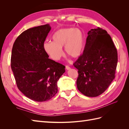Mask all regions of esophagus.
Segmentation results:
<instances>
[{
  "label": "esophagus",
  "instance_id": "obj_1",
  "mask_svg": "<svg viewBox=\"0 0 129 129\" xmlns=\"http://www.w3.org/2000/svg\"><path fill=\"white\" fill-rule=\"evenodd\" d=\"M66 69H67V70H69V69H71V68H70L69 66H66Z\"/></svg>",
  "mask_w": 129,
  "mask_h": 129
}]
</instances>
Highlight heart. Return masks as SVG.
<instances>
[{
  "instance_id": "heart-1",
  "label": "heart",
  "mask_w": 129,
  "mask_h": 129,
  "mask_svg": "<svg viewBox=\"0 0 129 129\" xmlns=\"http://www.w3.org/2000/svg\"><path fill=\"white\" fill-rule=\"evenodd\" d=\"M52 42H45L43 49L54 61H58L65 52L74 58L80 57L84 49V37L83 32L78 28H61L54 32Z\"/></svg>"
}]
</instances>
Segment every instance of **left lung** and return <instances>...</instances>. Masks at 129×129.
<instances>
[{
    "instance_id": "1",
    "label": "left lung",
    "mask_w": 129,
    "mask_h": 129,
    "mask_svg": "<svg viewBox=\"0 0 129 129\" xmlns=\"http://www.w3.org/2000/svg\"><path fill=\"white\" fill-rule=\"evenodd\" d=\"M88 34L83 53L74 66L79 73L78 90L86 96L96 97L106 90L115 79L117 51L105 30L97 27Z\"/></svg>"
}]
</instances>
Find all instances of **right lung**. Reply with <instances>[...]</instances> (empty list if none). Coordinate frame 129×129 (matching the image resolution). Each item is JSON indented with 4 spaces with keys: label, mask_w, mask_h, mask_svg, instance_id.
Here are the masks:
<instances>
[{
    "label": "right lung",
    "mask_w": 129,
    "mask_h": 129,
    "mask_svg": "<svg viewBox=\"0 0 129 129\" xmlns=\"http://www.w3.org/2000/svg\"><path fill=\"white\" fill-rule=\"evenodd\" d=\"M51 27L46 24L23 32L12 50L11 66L17 87L28 99L47 101L57 92V82L65 66L49 58L43 45Z\"/></svg>",
    "instance_id": "obj_1"
}]
</instances>
